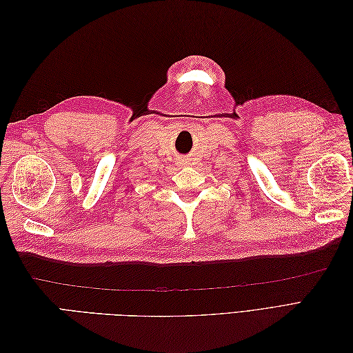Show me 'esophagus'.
I'll return each instance as SVG.
<instances>
[{"label": "esophagus", "instance_id": "obj_1", "mask_svg": "<svg viewBox=\"0 0 353 353\" xmlns=\"http://www.w3.org/2000/svg\"><path fill=\"white\" fill-rule=\"evenodd\" d=\"M178 165H179V166H184V165H187V160H184V159H179V160H178Z\"/></svg>", "mask_w": 353, "mask_h": 353}]
</instances>
